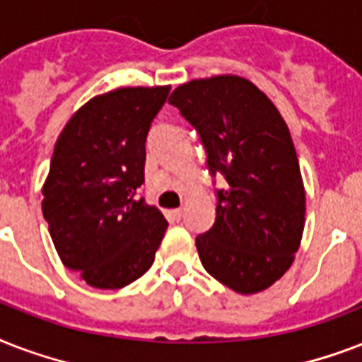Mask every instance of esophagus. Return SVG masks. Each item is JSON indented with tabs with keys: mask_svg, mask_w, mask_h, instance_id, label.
Segmentation results:
<instances>
[{
	"mask_svg": "<svg viewBox=\"0 0 362 362\" xmlns=\"http://www.w3.org/2000/svg\"><path fill=\"white\" fill-rule=\"evenodd\" d=\"M172 215L175 221L183 219V209H181V207H177V209H172Z\"/></svg>",
	"mask_w": 362,
	"mask_h": 362,
	"instance_id": "esophagus-1",
	"label": "esophagus"
}]
</instances>
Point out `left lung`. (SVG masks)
Instances as JSON below:
<instances>
[{"instance_id":"1","label":"left lung","mask_w":362,"mask_h":362,"mask_svg":"<svg viewBox=\"0 0 362 362\" xmlns=\"http://www.w3.org/2000/svg\"><path fill=\"white\" fill-rule=\"evenodd\" d=\"M168 102L200 134L211 175L226 179L215 223L196 238L202 264L240 295L260 293L291 268L304 232L306 192L287 122L238 75L189 81Z\"/></svg>"}]
</instances>
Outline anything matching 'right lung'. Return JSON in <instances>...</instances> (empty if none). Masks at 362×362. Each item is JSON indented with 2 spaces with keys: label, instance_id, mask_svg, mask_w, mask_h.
Segmentation results:
<instances>
[{
  "label": "right lung",
  "instance_id": "add662e5",
  "mask_svg": "<svg viewBox=\"0 0 362 362\" xmlns=\"http://www.w3.org/2000/svg\"><path fill=\"white\" fill-rule=\"evenodd\" d=\"M170 86H122L79 107L56 139L43 217L58 257L90 287L122 288L149 270L168 221L136 200L151 122Z\"/></svg>",
  "mask_w": 362,
  "mask_h": 362
}]
</instances>
